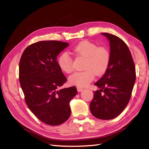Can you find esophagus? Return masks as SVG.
Here are the masks:
<instances>
[{
	"instance_id": "obj_1",
	"label": "esophagus",
	"mask_w": 149,
	"mask_h": 149,
	"mask_svg": "<svg viewBox=\"0 0 149 149\" xmlns=\"http://www.w3.org/2000/svg\"><path fill=\"white\" fill-rule=\"evenodd\" d=\"M77 90L79 92H81V91H83V88H82L81 87H77Z\"/></svg>"
}]
</instances>
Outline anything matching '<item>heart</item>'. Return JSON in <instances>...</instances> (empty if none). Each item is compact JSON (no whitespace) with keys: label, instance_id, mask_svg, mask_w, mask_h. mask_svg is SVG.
Here are the masks:
<instances>
[{"label":"heart","instance_id":"obj_1","mask_svg":"<svg viewBox=\"0 0 149 149\" xmlns=\"http://www.w3.org/2000/svg\"><path fill=\"white\" fill-rule=\"evenodd\" d=\"M74 51L77 56L86 58L83 72H76L69 77L70 83L79 87L87 86L94 79L95 73L102 74L108 67L110 55L106 49L99 47L97 45L85 40L74 47ZM59 68L66 74L73 70V59L68 52H64L58 59Z\"/></svg>","mask_w":149,"mask_h":149}]
</instances>
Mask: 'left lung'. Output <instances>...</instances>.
Instances as JSON below:
<instances>
[{
	"label": "left lung",
	"instance_id": "obj_1",
	"mask_svg": "<svg viewBox=\"0 0 149 149\" xmlns=\"http://www.w3.org/2000/svg\"><path fill=\"white\" fill-rule=\"evenodd\" d=\"M101 34L109 42L110 61L105 74L94 84L100 90L94 91L90 108L96 118L111 120L118 116L127 106L136 81V70L125 43L113 34Z\"/></svg>",
	"mask_w": 149,
	"mask_h": 149
}]
</instances>
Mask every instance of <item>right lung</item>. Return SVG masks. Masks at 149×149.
<instances>
[{
	"instance_id": "right-lung-1",
	"label": "right lung",
	"mask_w": 149,
	"mask_h": 149,
	"mask_svg": "<svg viewBox=\"0 0 149 149\" xmlns=\"http://www.w3.org/2000/svg\"><path fill=\"white\" fill-rule=\"evenodd\" d=\"M69 45L59 41H41L25 49L19 63V81L27 106L42 122L58 125L71 114L70 102L77 93L72 86L59 89L66 78L57 56Z\"/></svg>"
}]
</instances>
